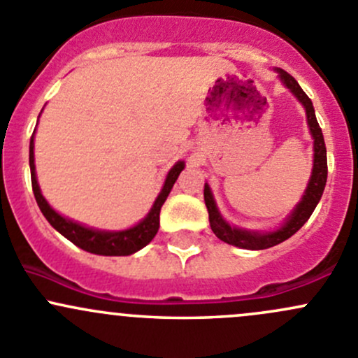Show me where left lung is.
I'll use <instances>...</instances> for the list:
<instances>
[{"mask_svg":"<svg viewBox=\"0 0 358 358\" xmlns=\"http://www.w3.org/2000/svg\"><path fill=\"white\" fill-rule=\"evenodd\" d=\"M277 72H279L284 85H286L287 88L298 96L299 102L305 106L306 119H308L310 131H312V136H313V152H315L313 154V171L301 202L296 206V209L292 211L289 220H287V222L284 223L282 229H279L277 232H270V234L248 232V230H241V229H236V227H230L229 223L220 216L215 201H213L211 190H209L208 185H204V202L209 213V225H211V230L215 232V236L218 237V239H222L223 243L232 244V246L243 248V249H252V251L277 246V244L284 243V241L289 239L291 236H294V234L298 232L306 222H308L310 216H312L313 209L317 208L320 197H322V192L324 189H326V182H327L326 143H324L322 129H320L319 122H317L312 100L308 99V95L303 92L301 86L298 85V81L292 78L289 72L282 71V69H277Z\"/></svg>","mask_w":358,"mask_h":358,"instance_id":"1","label":"left lung"}]
</instances>
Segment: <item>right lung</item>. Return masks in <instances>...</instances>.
I'll use <instances>...</instances> for the list:
<instances>
[{
  "label": "right lung",
  "mask_w": 358,
  "mask_h": 358,
  "mask_svg": "<svg viewBox=\"0 0 358 358\" xmlns=\"http://www.w3.org/2000/svg\"><path fill=\"white\" fill-rule=\"evenodd\" d=\"M29 166H31V183H32V192H34L36 202H38L39 209L45 215V218L48 220L50 225L55 230H59L64 237H67L72 244H76L78 248L85 249V251L93 252V255H102V256H128L136 252L138 249L150 243V241L156 237L159 230V213H161L162 204L168 199L169 192H171L173 185H175L176 178L182 173V169L185 168L182 161L176 162L171 168V171L168 173V178H166L164 187H162L161 194L154 202L152 209H150L149 215L145 216L143 222H140L138 225L133 227L129 230H122V232H99V230L86 229V227L79 225V223L66 220L64 216H60L59 213L53 211L48 206V202L45 201V197L41 196V190H39L38 180H36L34 173V138L31 136V143H29Z\"/></svg>",
  "instance_id": "right-lung-1"
}]
</instances>
